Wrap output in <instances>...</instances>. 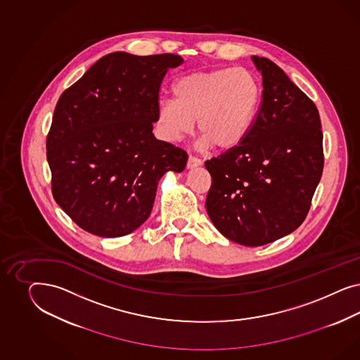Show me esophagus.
Masks as SVG:
<instances>
[{
    "label": "esophagus",
    "instance_id": "34e87169",
    "mask_svg": "<svg viewBox=\"0 0 360 360\" xmlns=\"http://www.w3.org/2000/svg\"><path fill=\"white\" fill-rule=\"evenodd\" d=\"M202 162H203V161H202L200 158H198L195 155L190 154V155H188V160H187V169H193V167H196V166H200Z\"/></svg>",
    "mask_w": 360,
    "mask_h": 360
}]
</instances>
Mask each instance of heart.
Listing matches in <instances>:
<instances>
[{"label":"heart","instance_id":"heart-1","mask_svg":"<svg viewBox=\"0 0 360 360\" xmlns=\"http://www.w3.org/2000/svg\"><path fill=\"white\" fill-rule=\"evenodd\" d=\"M173 98L161 100L157 124L165 140L179 141L194 131L218 150L236 148L251 129L262 87L250 70L196 71L175 80Z\"/></svg>","mask_w":360,"mask_h":360}]
</instances>
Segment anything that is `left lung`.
Returning a JSON list of instances; mask_svg holds the SVG:
<instances>
[{"label": "left lung", "mask_w": 360, "mask_h": 360, "mask_svg": "<svg viewBox=\"0 0 360 360\" xmlns=\"http://www.w3.org/2000/svg\"><path fill=\"white\" fill-rule=\"evenodd\" d=\"M262 103L236 148L206 161L207 214L227 239L259 247L298 229L323 172V134L313 100L268 58Z\"/></svg>", "instance_id": "obj_1"}]
</instances>
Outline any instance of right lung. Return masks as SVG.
<instances>
[{
    "mask_svg": "<svg viewBox=\"0 0 360 360\" xmlns=\"http://www.w3.org/2000/svg\"><path fill=\"white\" fill-rule=\"evenodd\" d=\"M179 55L100 58L67 88L46 140L55 202L80 229L119 238L149 218L160 178L187 153L153 134L160 87Z\"/></svg>",
    "mask_w": 360,
    "mask_h": 360,
    "instance_id": "obj_1",
    "label": "right lung"
}]
</instances>
